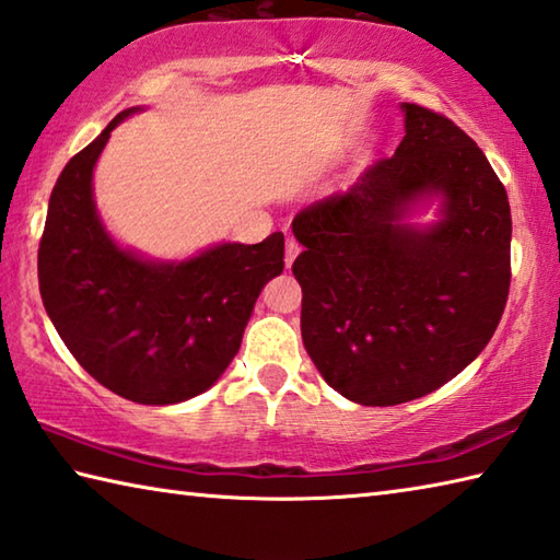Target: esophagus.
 Listing matches in <instances>:
<instances>
[{"label": "esophagus", "mask_w": 560, "mask_h": 560, "mask_svg": "<svg viewBox=\"0 0 560 560\" xmlns=\"http://www.w3.org/2000/svg\"><path fill=\"white\" fill-rule=\"evenodd\" d=\"M298 256H300V244H298V238L290 236L288 244H284V262H288V268L292 266Z\"/></svg>", "instance_id": "esophagus-1"}]
</instances>
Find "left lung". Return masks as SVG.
I'll list each match as a JSON object with an SVG mask.
<instances>
[{"instance_id":"obj_1","label":"left lung","mask_w":560,"mask_h":560,"mask_svg":"<svg viewBox=\"0 0 560 560\" xmlns=\"http://www.w3.org/2000/svg\"><path fill=\"white\" fill-rule=\"evenodd\" d=\"M402 112L393 158L292 219L304 348L336 393L368 407L424 397L476 361L512 278L510 202L488 158L444 114ZM431 194L438 224L405 225Z\"/></svg>"}]
</instances>
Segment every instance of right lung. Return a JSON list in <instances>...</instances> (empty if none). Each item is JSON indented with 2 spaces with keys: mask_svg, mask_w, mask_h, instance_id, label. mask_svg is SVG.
I'll return each mask as SVG.
<instances>
[{
  "mask_svg": "<svg viewBox=\"0 0 560 560\" xmlns=\"http://www.w3.org/2000/svg\"><path fill=\"white\" fill-rule=\"evenodd\" d=\"M133 112L114 116L62 167L38 284L62 343L97 383L139 405H175L212 387L234 361L262 284L284 268V236L221 244L183 262L116 246L94 209L92 171L114 126Z\"/></svg>",
  "mask_w": 560,
  "mask_h": 560,
  "instance_id": "obj_1",
  "label": "right lung"
}]
</instances>
